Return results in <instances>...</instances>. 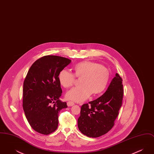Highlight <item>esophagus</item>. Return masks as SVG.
Returning <instances> with one entry per match:
<instances>
[{
	"instance_id": "obj_1",
	"label": "esophagus",
	"mask_w": 154,
	"mask_h": 154,
	"mask_svg": "<svg viewBox=\"0 0 154 154\" xmlns=\"http://www.w3.org/2000/svg\"><path fill=\"white\" fill-rule=\"evenodd\" d=\"M74 104V103L73 102H68L67 103V105L69 107L72 106H73Z\"/></svg>"
}]
</instances>
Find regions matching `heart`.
<instances>
[{
    "instance_id": "heart-1",
    "label": "heart",
    "mask_w": 154,
    "mask_h": 154,
    "mask_svg": "<svg viewBox=\"0 0 154 154\" xmlns=\"http://www.w3.org/2000/svg\"><path fill=\"white\" fill-rule=\"evenodd\" d=\"M74 70V74L66 69L62 70L58 74L59 82L65 88H69L73 84L75 76L81 78V85L72 88L67 92V100L76 102H83L93 92L95 94L101 93L108 84L109 71L106 67L97 63L83 61L75 65Z\"/></svg>"
}]
</instances>
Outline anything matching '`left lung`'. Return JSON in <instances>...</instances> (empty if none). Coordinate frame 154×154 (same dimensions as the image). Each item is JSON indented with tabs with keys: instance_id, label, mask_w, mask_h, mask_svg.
Wrapping results in <instances>:
<instances>
[{
	"instance_id": "left-lung-1",
	"label": "left lung",
	"mask_w": 154,
	"mask_h": 154,
	"mask_svg": "<svg viewBox=\"0 0 154 154\" xmlns=\"http://www.w3.org/2000/svg\"><path fill=\"white\" fill-rule=\"evenodd\" d=\"M123 95L122 80L116 73L103 95L81 106L78 119L80 131L89 137H98L110 131L122 106Z\"/></svg>"
}]
</instances>
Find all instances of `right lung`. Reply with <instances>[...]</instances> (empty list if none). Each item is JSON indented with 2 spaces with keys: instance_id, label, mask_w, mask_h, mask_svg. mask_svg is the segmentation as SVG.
Returning <instances> with one entry per match:
<instances>
[{
  "instance_id": "add662e5",
  "label": "right lung",
  "mask_w": 154,
  "mask_h": 154,
  "mask_svg": "<svg viewBox=\"0 0 154 154\" xmlns=\"http://www.w3.org/2000/svg\"><path fill=\"white\" fill-rule=\"evenodd\" d=\"M71 61L56 55L44 56L33 63L25 77L22 107L30 126L39 133L54 132L60 111L67 107L59 100L62 91L58 74Z\"/></svg>"
}]
</instances>
